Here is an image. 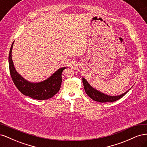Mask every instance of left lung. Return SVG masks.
I'll return each instance as SVG.
<instances>
[{
	"instance_id": "obj_1",
	"label": "left lung",
	"mask_w": 147,
	"mask_h": 147,
	"mask_svg": "<svg viewBox=\"0 0 147 147\" xmlns=\"http://www.w3.org/2000/svg\"><path fill=\"white\" fill-rule=\"evenodd\" d=\"M82 80L83 83V86L84 88V91L88 94V96L91 98L92 100L99 102H115L120 98H121L126 93L130 90V89L127 91H126L123 94L119 96H109L104 94L99 91L96 90L95 88L92 87L89 83L87 82L86 80L84 78H82Z\"/></svg>"
}]
</instances>
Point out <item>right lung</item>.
Returning a JSON list of instances; mask_svg holds the SVG:
<instances>
[{"label": "right lung", "mask_w": 147, "mask_h": 147, "mask_svg": "<svg viewBox=\"0 0 147 147\" xmlns=\"http://www.w3.org/2000/svg\"><path fill=\"white\" fill-rule=\"evenodd\" d=\"M13 42L8 56V63L12 80L22 94L37 100H45L51 98L60 90L62 83V73L66 69L64 67L59 69L45 80L32 83L26 80L16 70L11 57Z\"/></svg>", "instance_id": "1"}]
</instances>
